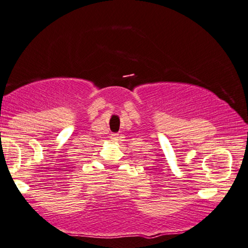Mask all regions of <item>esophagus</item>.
<instances>
[{"label":"esophagus","instance_id":"1","mask_svg":"<svg viewBox=\"0 0 248 248\" xmlns=\"http://www.w3.org/2000/svg\"><path fill=\"white\" fill-rule=\"evenodd\" d=\"M110 139H111V141H112V142H116V141L119 140V135H118V134H112V135L110 136Z\"/></svg>","mask_w":248,"mask_h":248}]
</instances>
